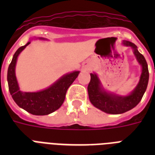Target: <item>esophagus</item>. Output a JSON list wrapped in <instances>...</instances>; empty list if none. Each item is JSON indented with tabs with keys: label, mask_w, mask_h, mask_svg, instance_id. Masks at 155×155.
<instances>
[{
	"label": "esophagus",
	"mask_w": 155,
	"mask_h": 155,
	"mask_svg": "<svg viewBox=\"0 0 155 155\" xmlns=\"http://www.w3.org/2000/svg\"><path fill=\"white\" fill-rule=\"evenodd\" d=\"M88 68H89V64H88V63H86V62H84V63H83L82 68L84 70H87V69H88Z\"/></svg>",
	"instance_id": "1"
}]
</instances>
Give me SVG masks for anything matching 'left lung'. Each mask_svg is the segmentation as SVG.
Returning <instances> with one entry per match:
<instances>
[{"label": "left lung", "mask_w": 155, "mask_h": 155, "mask_svg": "<svg viewBox=\"0 0 155 155\" xmlns=\"http://www.w3.org/2000/svg\"><path fill=\"white\" fill-rule=\"evenodd\" d=\"M122 44L132 48L137 63L142 68L139 81L134 89L128 95H119L104 89L97 73H91V80L87 86L88 97L92 105L109 114H121L132 109L142 100L149 81L148 65L144 56L137 50V46L131 42L123 40Z\"/></svg>", "instance_id": "1"}]
</instances>
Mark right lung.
I'll return each instance as SVG.
<instances>
[{
  "mask_svg": "<svg viewBox=\"0 0 155 155\" xmlns=\"http://www.w3.org/2000/svg\"><path fill=\"white\" fill-rule=\"evenodd\" d=\"M36 39L47 40L44 38H33ZM31 42L19 47L13 54V59L8 66L7 73L8 90L12 98L20 108L33 115H48L60 108L63 104L67 90L80 74V71H74L62 75L59 79L45 89L38 92H23L20 89L16 77V64L19 54Z\"/></svg>",
  "mask_w": 155,
  "mask_h": 155,
  "instance_id": "right-lung-1",
  "label": "right lung"
}]
</instances>
